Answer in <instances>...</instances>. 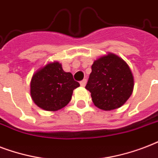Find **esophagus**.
<instances>
[{
  "label": "esophagus",
  "instance_id": "1",
  "mask_svg": "<svg viewBox=\"0 0 158 158\" xmlns=\"http://www.w3.org/2000/svg\"><path fill=\"white\" fill-rule=\"evenodd\" d=\"M86 81H86V79H84V80L81 81L80 85H81V86H85V85H86Z\"/></svg>",
  "mask_w": 158,
  "mask_h": 158
}]
</instances>
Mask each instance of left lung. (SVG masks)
<instances>
[{"label":"left lung","instance_id":"left-lung-1","mask_svg":"<svg viewBox=\"0 0 158 158\" xmlns=\"http://www.w3.org/2000/svg\"><path fill=\"white\" fill-rule=\"evenodd\" d=\"M85 89L90 92L96 107L112 110L121 107L130 97L134 77L123 59L109 53L94 62Z\"/></svg>","mask_w":158,"mask_h":158}]
</instances>
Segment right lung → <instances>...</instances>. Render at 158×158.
Instances as JSON below:
<instances>
[{
  "instance_id": "obj_1",
  "label": "right lung",
  "mask_w": 158,
  "mask_h": 158,
  "mask_svg": "<svg viewBox=\"0 0 158 158\" xmlns=\"http://www.w3.org/2000/svg\"><path fill=\"white\" fill-rule=\"evenodd\" d=\"M78 86L80 84L73 79V74L64 72L59 62H54L35 73L30 83V94L39 107L56 111L69 103L73 90Z\"/></svg>"
}]
</instances>
